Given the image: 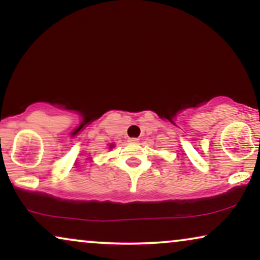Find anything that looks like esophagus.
Instances as JSON below:
<instances>
[{
	"label": "esophagus",
	"instance_id": "esophagus-1",
	"mask_svg": "<svg viewBox=\"0 0 260 260\" xmlns=\"http://www.w3.org/2000/svg\"><path fill=\"white\" fill-rule=\"evenodd\" d=\"M129 142H130V143H138L140 140H138V138H136V137H131V138H129Z\"/></svg>",
	"mask_w": 260,
	"mask_h": 260
}]
</instances>
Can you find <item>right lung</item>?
Listing matches in <instances>:
<instances>
[{
    "instance_id": "add662e5",
    "label": "right lung",
    "mask_w": 260,
    "mask_h": 260,
    "mask_svg": "<svg viewBox=\"0 0 260 260\" xmlns=\"http://www.w3.org/2000/svg\"><path fill=\"white\" fill-rule=\"evenodd\" d=\"M113 147V145H110V148H112Z\"/></svg>"
}]
</instances>
